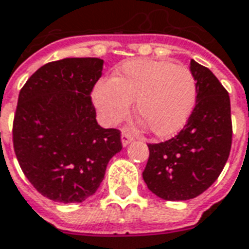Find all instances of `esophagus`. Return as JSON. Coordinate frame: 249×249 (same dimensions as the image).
I'll use <instances>...</instances> for the list:
<instances>
[{"label": "esophagus", "instance_id": "esophagus-1", "mask_svg": "<svg viewBox=\"0 0 249 249\" xmlns=\"http://www.w3.org/2000/svg\"><path fill=\"white\" fill-rule=\"evenodd\" d=\"M132 141H133V137L129 133H126V132L121 133V143H123V146H128Z\"/></svg>", "mask_w": 249, "mask_h": 249}]
</instances>
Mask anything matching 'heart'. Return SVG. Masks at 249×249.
I'll use <instances>...</instances> for the list:
<instances>
[{
	"instance_id": "obj_1",
	"label": "heart",
	"mask_w": 249,
	"mask_h": 249,
	"mask_svg": "<svg viewBox=\"0 0 249 249\" xmlns=\"http://www.w3.org/2000/svg\"><path fill=\"white\" fill-rule=\"evenodd\" d=\"M136 108L153 134L170 137L186 125L196 101V80L189 68L167 60L136 59L119 68L115 78H104L92 99L101 120L117 125Z\"/></svg>"
}]
</instances>
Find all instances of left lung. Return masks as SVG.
Instances as JSON below:
<instances>
[{"label":"left lung","mask_w":249,"mask_h":249,"mask_svg":"<svg viewBox=\"0 0 249 249\" xmlns=\"http://www.w3.org/2000/svg\"><path fill=\"white\" fill-rule=\"evenodd\" d=\"M196 103L176 137L149 143L142 178L153 194L165 200L193 199L218 179L230 156L232 123L230 96L209 68L191 59Z\"/></svg>","instance_id":"1"}]
</instances>
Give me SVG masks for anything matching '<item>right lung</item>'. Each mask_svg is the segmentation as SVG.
<instances>
[{"mask_svg":"<svg viewBox=\"0 0 249 249\" xmlns=\"http://www.w3.org/2000/svg\"><path fill=\"white\" fill-rule=\"evenodd\" d=\"M99 58H66L38 68L19 92L13 143L23 174L40 194L80 203L96 193L121 150L117 129L97 124L91 92Z\"/></svg>","mask_w":249,"mask_h":249,"instance_id":"1","label":"right lung"}]
</instances>
